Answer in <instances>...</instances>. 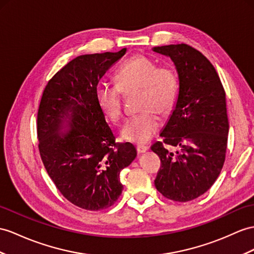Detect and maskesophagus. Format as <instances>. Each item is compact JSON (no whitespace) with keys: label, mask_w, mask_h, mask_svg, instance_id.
I'll return each instance as SVG.
<instances>
[{"label":"esophagus","mask_w":254,"mask_h":254,"mask_svg":"<svg viewBox=\"0 0 254 254\" xmlns=\"http://www.w3.org/2000/svg\"><path fill=\"white\" fill-rule=\"evenodd\" d=\"M148 150V147L146 145H137V151L139 154L145 153Z\"/></svg>","instance_id":"1"}]
</instances>
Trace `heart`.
Here are the masks:
<instances>
[{
  "label": "heart",
  "mask_w": 254,
  "mask_h": 254,
  "mask_svg": "<svg viewBox=\"0 0 254 254\" xmlns=\"http://www.w3.org/2000/svg\"><path fill=\"white\" fill-rule=\"evenodd\" d=\"M116 85L100 83L96 88L99 108L109 120L116 123L123 117V93L139 90L138 110L141 112L129 119L121 130L123 140L144 144L160 128L158 114L172 109L179 88L178 76L169 66H157L145 56H134L124 63L115 73Z\"/></svg>",
  "instance_id": "heart-1"
}]
</instances>
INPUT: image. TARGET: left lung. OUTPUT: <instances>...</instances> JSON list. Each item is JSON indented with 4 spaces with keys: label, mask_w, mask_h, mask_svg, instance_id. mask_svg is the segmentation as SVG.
Segmentation results:
<instances>
[{
    "label": "left lung",
    "mask_w": 254,
    "mask_h": 254,
    "mask_svg": "<svg viewBox=\"0 0 254 254\" xmlns=\"http://www.w3.org/2000/svg\"><path fill=\"white\" fill-rule=\"evenodd\" d=\"M153 52L169 57L178 72L176 107L160 137L181 147L174 153L162 142L152 145L162 162L154 182L166 198L190 201L212 187L224 164L230 128L225 91L214 66L197 49L177 44Z\"/></svg>",
    "instance_id": "obj_1"
}]
</instances>
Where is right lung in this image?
Returning <instances> with one entry per match:
<instances>
[{
	"label": "right lung",
	"instance_id": "1",
	"mask_svg": "<svg viewBox=\"0 0 254 254\" xmlns=\"http://www.w3.org/2000/svg\"><path fill=\"white\" fill-rule=\"evenodd\" d=\"M126 52L78 56L55 74L41 99L42 162L60 193L90 211L114 205L123 190L121 171L137 156L129 142L115 143L96 99L99 80Z\"/></svg>",
	"mask_w": 254,
	"mask_h": 254
}]
</instances>
